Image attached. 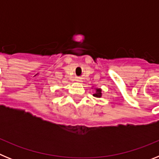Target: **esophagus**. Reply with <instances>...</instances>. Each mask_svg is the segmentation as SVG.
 <instances>
[{
  "instance_id": "esophagus-1",
  "label": "esophagus",
  "mask_w": 159,
  "mask_h": 159,
  "mask_svg": "<svg viewBox=\"0 0 159 159\" xmlns=\"http://www.w3.org/2000/svg\"><path fill=\"white\" fill-rule=\"evenodd\" d=\"M76 81H77V82H81V81H82V79H81V78H77L76 79Z\"/></svg>"
}]
</instances>
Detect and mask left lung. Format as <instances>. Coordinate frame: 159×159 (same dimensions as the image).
Returning a JSON list of instances; mask_svg holds the SVG:
<instances>
[{"instance_id": "1", "label": "left lung", "mask_w": 159, "mask_h": 159, "mask_svg": "<svg viewBox=\"0 0 159 159\" xmlns=\"http://www.w3.org/2000/svg\"><path fill=\"white\" fill-rule=\"evenodd\" d=\"M93 96L95 98H101L102 97V90L100 88H95Z\"/></svg>"}]
</instances>
